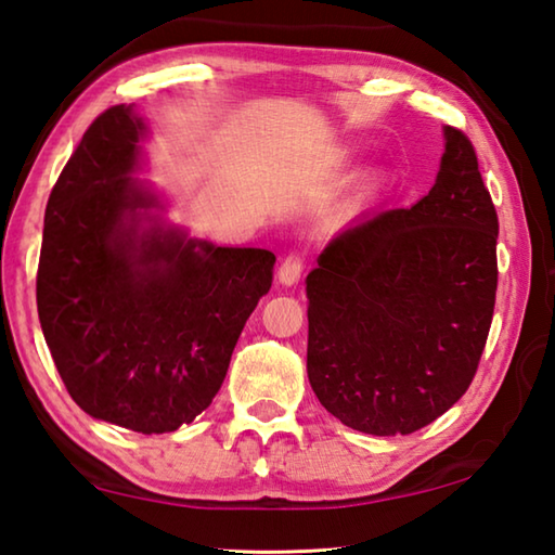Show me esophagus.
<instances>
[{"instance_id": "1", "label": "esophagus", "mask_w": 555, "mask_h": 555, "mask_svg": "<svg viewBox=\"0 0 555 555\" xmlns=\"http://www.w3.org/2000/svg\"><path fill=\"white\" fill-rule=\"evenodd\" d=\"M300 271H304V257H300V255H288L284 261H281V267H279V274H276L279 284H284V286L298 284Z\"/></svg>"}]
</instances>
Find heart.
Returning <instances> with one entry per match:
<instances>
[{
	"instance_id": "heart-1",
	"label": "heart",
	"mask_w": 555,
	"mask_h": 555,
	"mask_svg": "<svg viewBox=\"0 0 555 555\" xmlns=\"http://www.w3.org/2000/svg\"><path fill=\"white\" fill-rule=\"evenodd\" d=\"M382 185H384V176H382V173H372V176H367V178H364L362 188H360L362 198H372V195H377V193L382 191Z\"/></svg>"
}]
</instances>
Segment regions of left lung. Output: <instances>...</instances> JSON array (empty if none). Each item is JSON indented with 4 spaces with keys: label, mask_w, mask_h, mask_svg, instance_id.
I'll use <instances>...</instances> for the list:
<instances>
[{
    "label": "left lung",
    "mask_w": 555,
    "mask_h": 555,
    "mask_svg": "<svg viewBox=\"0 0 555 555\" xmlns=\"http://www.w3.org/2000/svg\"><path fill=\"white\" fill-rule=\"evenodd\" d=\"M443 137L428 195L357 218L306 276L308 379L362 434L406 436L443 416L492 325L500 222L469 139Z\"/></svg>",
    "instance_id": "left-lung-1"
}]
</instances>
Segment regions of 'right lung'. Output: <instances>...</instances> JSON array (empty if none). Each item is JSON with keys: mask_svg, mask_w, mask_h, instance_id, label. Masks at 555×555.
Segmentation results:
<instances>
[{"mask_svg": "<svg viewBox=\"0 0 555 555\" xmlns=\"http://www.w3.org/2000/svg\"><path fill=\"white\" fill-rule=\"evenodd\" d=\"M146 134L131 105L82 134L46 205L36 304L73 401L152 436L210 406L276 257L168 224L162 195L134 178Z\"/></svg>", "mask_w": 555, "mask_h": 555, "instance_id": "1", "label": "right lung"}]
</instances>
